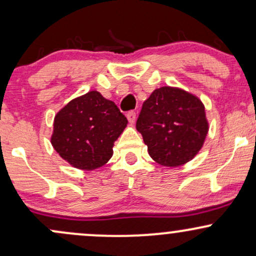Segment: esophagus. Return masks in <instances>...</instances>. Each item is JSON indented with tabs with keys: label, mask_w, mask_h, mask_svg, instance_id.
Wrapping results in <instances>:
<instances>
[{
	"label": "esophagus",
	"mask_w": 256,
	"mask_h": 256,
	"mask_svg": "<svg viewBox=\"0 0 256 256\" xmlns=\"http://www.w3.org/2000/svg\"><path fill=\"white\" fill-rule=\"evenodd\" d=\"M126 116H128V120L130 122V124H134V122H136V113L134 112H128L126 114Z\"/></svg>",
	"instance_id": "1"
}]
</instances>
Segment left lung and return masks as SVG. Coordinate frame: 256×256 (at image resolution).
I'll use <instances>...</instances> for the list:
<instances>
[{
    "mask_svg": "<svg viewBox=\"0 0 256 256\" xmlns=\"http://www.w3.org/2000/svg\"><path fill=\"white\" fill-rule=\"evenodd\" d=\"M136 128L152 160L167 167L180 166L204 146L208 132L204 106L186 91L162 86L143 102Z\"/></svg>",
    "mask_w": 256,
    "mask_h": 256,
    "instance_id": "8db88e82",
    "label": "left lung"
}]
</instances>
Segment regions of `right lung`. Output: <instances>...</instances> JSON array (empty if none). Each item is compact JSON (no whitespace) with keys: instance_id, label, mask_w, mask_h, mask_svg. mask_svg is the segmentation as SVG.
I'll return each mask as SVG.
<instances>
[{"instance_id":"1","label":"right lung","mask_w":256,"mask_h":256,"mask_svg":"<svg viewBox=\"0 0 256 256\" xmlns=\"http://www.w3.org/2000/svg\"><path fill=\"white\" fill-rule=\"evenodd\" d=\"M126 125L128 119L113 101L89 91L55 116L52 144L73 167L91 171L112 158L114 142Z\"/></svg>"}]
</instances>
